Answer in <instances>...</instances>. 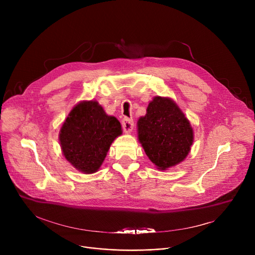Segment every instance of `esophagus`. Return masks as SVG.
<instances>
[{
	"label": "esophagus",
	"instance_id": "34e87169",
	"mask_svg": "<svg viewBox=\"0 0 255 255\" xmlns=\"http://www.w3.org/2000/svg\"><path fill=\"white\" fill-rule=\"evenodd\" d=\"M133 126H134V123H133V120L132 119H129V118H124L122 120V127H123V130L126 132V133H129L132 131L133 129Z\"/></svg>",
	"mask_w": 255,
	"mask_h": 255
}]
</instances>
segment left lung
Instances as JSON below:
<instances>
[{
  "instance_id": "1",
  "label": "left lung",
  "mask_w": 255,
  "mask_h": 255,
  "mask_svg": "<svg viewBox=\"0 0 255 255\" xmlns=\"http://www.w3.org/2000/svg\"><path fill=\"white\" fill-rule=\"evenodd\" d=\"M138 139L151 161L166 169L186 158L193 142V130L178 105L155 97L138 122Z\"/></svg>"
}]
</instances>
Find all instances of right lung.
Listing matches in <instances>:
<instances>
[{"mask_svg":"<svg viewBox=\"0 0 255 255\" xmlns=\"http://www.w3.org/2000/svg\"><path fill=\"white\" fill-rule=\"evenodd\" d=\"M122 133L115 117L96 101L80 102L70 112L60 132L65 158L78 170L93 173L101 166L114 139Z\"/></svg>","mask_w":255,"mask_h":255,"instance_id":"obj_1","label":"right lung"}]
</instances>
